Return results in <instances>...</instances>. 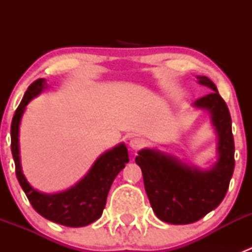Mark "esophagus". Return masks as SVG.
I'll return each instance as SVG.
<instances>
[{"instance_id": "1", "label": "esophagus", "mask_w": 252, "mask_h": 252, "mask_svg": "<svg viewBox=\"0 0 252 252\" xmlns=\"http://www.w3.org/2000/svg\"><path fill=\"white\" fill-rule=\"evenodd\" d=\"M144 140L140 138H133L130 139V141H129V146H130L131 150H134V151H136V150L141 149L142 146H144Z\"/></svg>"}]
</instances>
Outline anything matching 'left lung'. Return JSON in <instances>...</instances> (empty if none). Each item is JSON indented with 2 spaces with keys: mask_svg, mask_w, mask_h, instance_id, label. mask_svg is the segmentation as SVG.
Returning a JSON list of instances; mask_svg holds the SVG:
<instances>
[{
  "mask_svg": "<svg viewBox=\"0 0 252 252\" xmlns=\"http://www.w3.org/2000/svg\"><path fill=\"white\" fill-rule=\"evenodd\" d=\"M196 79L212 90L192 106L210 114L217 135V161L210 168L200 169L157 149H142L135 158L155 215L171 224H190L215 210L224 199L234 172L229 110L212 80L204 75Z\"/></svg>",
  "mask_w": 252,
  "mask_h": 252,
  "instance_id": "1",
  "label": "left lung"
}]
</instances>
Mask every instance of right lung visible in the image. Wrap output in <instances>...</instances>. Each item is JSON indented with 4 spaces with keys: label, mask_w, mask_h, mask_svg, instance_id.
Instances as JSON below:
<instances>
[{
    "label": "right lung",
    "mask_w": 252,
    "mask_h": 252,
    "mask_svg": "<svg viewBox=\"0 0 252 252\" xmlns=\"http://www.w3.org/2000/svg\"><path fill=\"white\" fill-rule=\"evenodd\" d=\"M46 89L45 79L35 80L25 91L24 97L12 119L11 149L16 163L18 182L34 210L42 217L65 227H85L95 222L102 215L114 178L129 162L128 149L122 142L106 151L94 162L84 178L64 191L46 194L34 189L22 171L19 155V126L28 103Z\"/></svg>",
    "instance_id": "1"
}]
</instances>
